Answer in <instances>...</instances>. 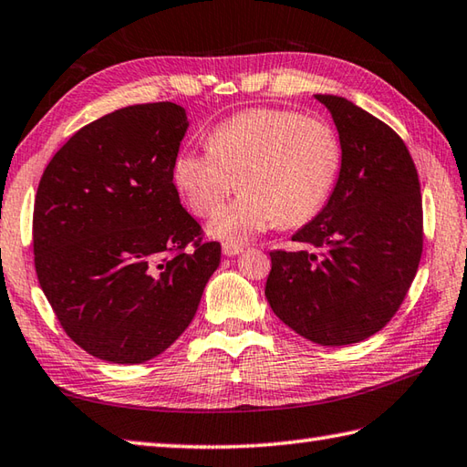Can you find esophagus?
I'll use <instances>...</instances> for the list:
<instances>
[{
	"mask_svg": "<svg viewBox=\"0 0 467 467\" xmlns=\"http://www.w3.org/2000/svg\"><path fill=\"white\" fill-rule=\"evenodd\" d=\"M239 253H243L241 244H236V243H224L223 244V254H226V257H236Z\"/></svg>",
	"mask_w": 467,
	"mask_h": 467,
	"instance_id": "34e87169",
	"label": "esophagus"
}]
</instances>
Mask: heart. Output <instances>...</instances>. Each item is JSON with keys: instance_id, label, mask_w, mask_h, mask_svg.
I'll return each mask as SVG.
<instances>
[{"instance_id": "obj_1", "label": "heart", "mask_w": 467, "mask_h": 467, "mask_svg": "<svg viewBox=\"0 0 467 467\" xmlns=\"http://www.w3.org/2000/svg\"><path fill=\"white\" fill-rule=\"evenodd\" d=\"M208 148L182 151L173 180L198 216L214 214L241 182L244 194L208 224L210 234L231 243L277 223H307L330 196L342 163L332 127L289 109H251L226 119Z\"/></svg>"}]
</instances>
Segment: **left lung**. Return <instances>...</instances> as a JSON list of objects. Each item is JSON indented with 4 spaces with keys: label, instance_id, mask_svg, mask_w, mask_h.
I'll use <instances>...</instances> for the list:
<instances>
[{
    "label": "left lung",
    "instance_id": "left-lung-1",
    "mask_svg": "<svg viewBox=\"0 0 467 467\" xmlns=\"http://www.w3.org/2000/svg\"><path fill=\"white\" fill-rule=\"evenodd\" d=\"M330 111L342 163L330 198L273 251L265 297L283 324L319 346L377 334L403 304L421 261L423 206L403 140L352 100L316 95Z\"/></svg>",
    "mask_w": 467,
    "mask_h": 467
}]
</instances>
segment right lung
Segmentation results:
<instances>
[{"label": "right lung", "mask_w": 467, "mask_h": 467, "mask_svg": "<svg viewBox=\"0 0 467 467\" xmlns=\"http://www.w3.org/2000/svg\"><path fill=\"white\" fill-rule=\"evenodd\" d=\"M188 125L176 103L119 109L78 130L42 173L36 273L64 332L100 360L141 364L170 348L221 265V244L200 243L173 186Z\"/></svg>", "instance_id": "add662e5"}]
</instances>
